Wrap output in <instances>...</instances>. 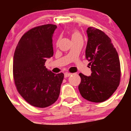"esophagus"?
<instances>
[{
  "mask_svg": "<svg viewBox=\"0 0 131 131\" xmlns=\"http://www.w3.org/2000/svg\"><path fill=\"white\" fill-rule=\"evenodd\" d=\"M71 75V73H65L64 74V78H68V77H69V76H70Z\"/></svg>",
  "mask_w": 131,
  "mask_h": 131,
  "instance_id": "obj_1",
  "label": "esophagus"
}]
</instances>
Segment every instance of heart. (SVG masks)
Here are the masks:
<instances>
[{
	"mask_svg": "<svg viewBox=\"0 0 131 131\" xmlns=\"http://www.w3.org/2000/svg\"><path fill=\"white\" fill-rule=\"evenodd\" d=\"M78 39H82V36H81V34L78 32L76 30H74L73 32H71V39L75 40Z\"/></svg>",
	"mask_w": 131,
	"mask_h": 131,
	"instance_id": "b5f03b06",
	"label": "heart"
}]
</instances>
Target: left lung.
Here are the masks:
<instances>
[{
	"instance_id": "1",
	"label": "left lung",
	"mask_w": 131,
	"mask_h": 131,
	"mask_svg": "<svg viewBox=\"0 0 131 131\" xmlns=\"http://www.w3.org/2000/svg\"><path fill=\"white\" fill-rule=\"evenodd\" d=\"M85 58L92 71L89 76L79 73L78 86L84 99L95 103L108 99L119 84L121 69L118 54L110 38L103 31L89 27Z\"/></svg>"
}]
</instances>
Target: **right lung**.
<instances>
[{
    "label": "right lung",
    "instance_id": "1",
    "mask_svg": "<svg viewBox=\"0 0 131 131\" xmlns=\"http://www.w3.org/2000/svg\"><path fill=\"white\" fill-rule=\"evenodd\" d=\"M57 26L45 25L30 29L19 40L13 56L16 89L30 105L45 108L59 97L63 73L55 74L45 67L53 55L52 37Z\"/></svg>",
    "mask_w": 131,
    "mask_h": 131
}]
</instances>
